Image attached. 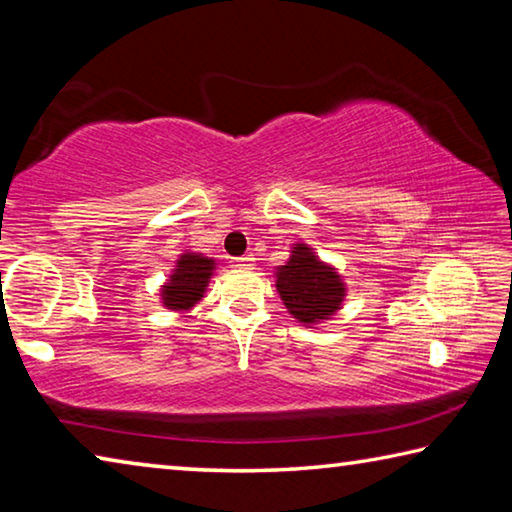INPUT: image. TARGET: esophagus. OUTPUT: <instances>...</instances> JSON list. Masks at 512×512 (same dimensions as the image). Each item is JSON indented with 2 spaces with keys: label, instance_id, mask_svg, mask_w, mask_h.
I'll list each match as a JSON object with an SVG mask.
<instances>
[{
  "label": "esophagus",
  "instance_id": "34e87169",
  "mask_svg": "<svg viewBox=\"0 0 512 512\" xmlns=\"http://www.w3.org/2000/svg\"><path fill=\"white\" fill-rule=\"evenodd\" d=\"M235 266H237V268H246V271H248V268L255 266V257H253V255L237 257V259H235Z\"/></svg>",
  "mask_w": 512,
  "mask_h": 512
}]
</instances>
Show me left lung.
<instances>
[{
    "label": "left lung",
    "instance_id": "8db88e82",
    "mask_svg": "<svg viewBox=\"0 0 512 512\" xmlns=\"http://www.w3.org/2000/svg\"><path fill=\"white\" fill-rule=\"evenodd\" d=\"M275 289L289 314L305 327H318L343 309L348 284L334 264L316 255L305 241H296L289 259L275 268Z\"/></svg>",
    "mask_w": 512,
    "mask_h": 512
}]
</instances>
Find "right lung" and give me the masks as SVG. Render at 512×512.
<instances>
[{
  "label": "right lung",
  "mask_w": 512,
  "mask_h": 512,
  "mask_svg": "<svg viewBox=\"0 0 512 512\" xmlns=\"http://www.w3.org/2000/svg\"><path fill=\"white\" fill-rule=\"evenodd\" d=\"M216 271V259L196 250H183L173 264L171 273L160 287V302L164 309L183 316L205 298L210 280Z\"/></svg>",
  "instance_id": "right-lung-1"
}]
</instances>
